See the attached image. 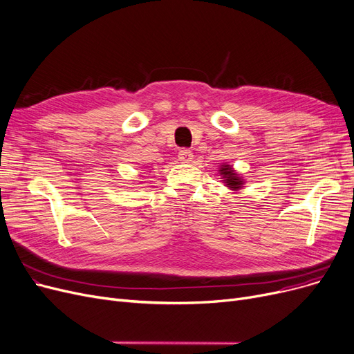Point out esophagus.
<instances>
[{"mask_svg":"<svg viewBox=\"0 0 354 354\" xmlns=\"http://www.w3.org/2000/svg\"><path fill=\"white\" fill-rule=\"evenodd\" d=\"M178 159L182 162V163H191L192 159H194V153L188 149H182L179 153H178Z\"/></svg>","mask_w":354,"mask_h":354,"instance_id":"esophagus-1","label":"esophagus"}]
</instances>
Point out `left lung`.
<instances>
[{"label":"left lung","mask_w":354,"mask_h":354,"mask_svg":"<svg viewBox=\"0 0 354 354\" xmlns=\"http://www.w3.org/2000/svg\"><path fill=\"white\" fill-rule=\"evenodd\" d=\"M218 172H220V176L223 179V183L228 189H232V191L243 189L245 180L243 179V176L240 174H237L234 171V167L232 165L223 163L220 166V171Z\"/></svg>","instance_id":"8db88e82"}]
</instances>
